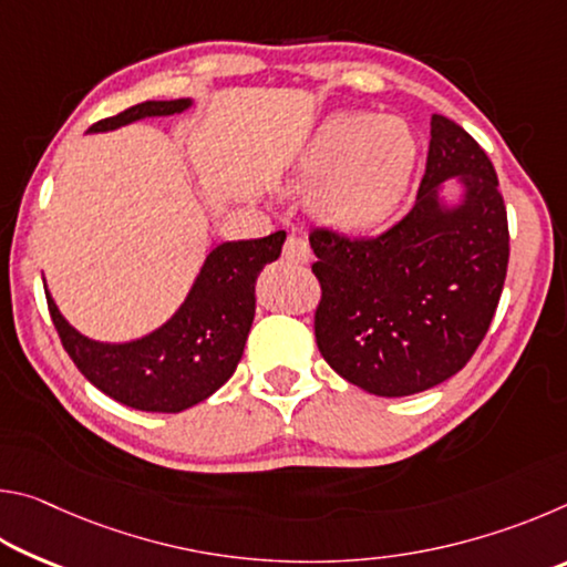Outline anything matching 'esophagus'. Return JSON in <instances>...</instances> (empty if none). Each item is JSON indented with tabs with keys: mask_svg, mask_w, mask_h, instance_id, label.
I'll return each mask as SVG.
<instances>
[{
	"mask_svg": "<svg viewBox=\"0 0 567 567\" xmlns=\"http://www.w3.org/2000/svg\"><path fill=\"white\" fill-rule=\"evenodd\" d=\"M282 257L290 262H297V265L310 262V257H312L310 245H307V239L300 235H287L285 247H282Z\"/></svg>",
	"mask_w": 567,
	"mask_h": 567,
	"instance_id": "esophagus-1",
	"label": "esophagus"
}]
</instances>
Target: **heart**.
Here are the masks:
<instances>
[{
	"instance_id": "1",
	"label": "heart",
	"mask_w": 567,
	"mask_h": 567,
	"mask_svg": "<svg viewBox=\"0 0 567 567\" xmlns=\"http://www.w3.org/2000/svg\"><path fill=\"white\" fill-rule=\"evenodd\" d=\"M417 162L410 124L392 114L334 112L320 122L295 165L310 189L312 215L324 225L360 233L395 213Z\"/></svg>"
}]
</instances>
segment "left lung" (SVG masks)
I'll use <instances>...</instances> for the list:
<instances>
[{
  "instance_id": "1",
  "label": "left lung",
  "mask_w": 567,
  "mask_h": 567,
  "mask_svg": "<svg viewBox=\"0 0 567 567\" xmlns=\"http://www.w3.org/2000/svg\"><path fill=\"white\" fill-rule=\"evenodd\" d=\"M458 179L453 206L442 185ZM322 300L315 340L330 368L380 398H405L453 378L483 342L501 302L511 235L485 150L443 114L430 120L417 199L385 233H310Z\"/></svg>"
}]
</instances>
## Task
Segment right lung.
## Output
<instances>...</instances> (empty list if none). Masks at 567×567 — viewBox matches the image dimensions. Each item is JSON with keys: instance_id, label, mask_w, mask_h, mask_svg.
Returning a JSON list of instances; mask_svg holds the SVG:
<instances>
[{"instance_id": "right-lung-1", "label": "right lung", "mask_w": 567, "mask_h": 567, "mask_svg": "<svg viewBox=\"0 0 567 567\" xmlns=\"http://www.w3.org/2000/svg\"><path fill=\"white\" fill-rule=\"evenodd\" d=\"M192 100L142 102L90 132L185 112ZM285 233L217 245L185 302L155 332L132 342H97L76 332L47 292L56 334L76 370L104 395L145 412H182L207 400L233 378L255 320V282L282 252Z\"/></svg>"}]
</instances>
